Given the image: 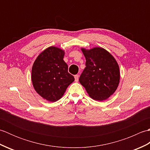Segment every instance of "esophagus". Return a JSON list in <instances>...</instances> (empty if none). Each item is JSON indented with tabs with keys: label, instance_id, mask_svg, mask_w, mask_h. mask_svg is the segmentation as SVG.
Listing matches in <instances>:
<instances>
[{
	"label": "esophagus",
	"instance_id": "1",
	"mask_svg": "<svg viewBox=\"0 0 150 150\" xmlns=\"http://www.w3.org/2000/svg\"><path fill=\"white\" fill-rule=\"evenodd\" d=\"M74 77H75V82H78V81H79V75H75Z\"/></svg>",
	"mask_w": 150,
	"mask_h": 150
}]
</instances>
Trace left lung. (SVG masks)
Instances as JSON below:
<instances>
[{"label":"left lung","instance_id":"1","mask_svg":"<svg viewBox=\"0 0 150 150\" xmlns=\"http://www.w3.org/2000/svg\"><path fill=\"white\" fill-rule=\"evenodd\" d=\"M82 51L86 61L79 82L93 99H107L115 91L119 83V67L116 60L102 47L90 50L82 48Z\"/></svg>","mask_w":150,"mask_h":150}]
</instances>
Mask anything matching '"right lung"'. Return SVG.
<instances>
[{
	"label": "right lung",
	"mask_w": 150,
	"mask_h": 150,
	"mask_svg": "<svg viewBox=\"0 0 150 150\" xmlns=\"http://www.w3.org/2000/svg\"><path fill=\"white\" fill-rule=\"evenodd\" d=\"M64 51L57 47H47L37 57L31 70V80L35 90L50 102L59 100L66 88L75 81L68 73L64 61Z\"/></svg>",
	"instance_id": "add662e5"
}]
</instances>
